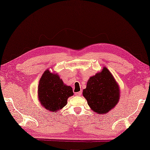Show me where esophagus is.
<instances>
[{
	"mask_svg": "<svg viewBox=\"0 0 150 150\" xmlns=\"http://www.w3.org/2000/svg\"><path fill=\"white\" fill-rule=\"evenodd\" d=\"M75 95L77 96H80L82 95V92H77V93H75Z\"/></svg>",
	"mask_w": 150,
	"mask_h": 150,
	"instance_id": "34e87169",
	"label": "esophagus"
}]
</instances>
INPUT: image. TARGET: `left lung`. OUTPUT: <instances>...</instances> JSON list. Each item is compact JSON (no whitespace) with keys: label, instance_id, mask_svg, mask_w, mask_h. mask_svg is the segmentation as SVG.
Listing matches in <instances>:
<instances>
[{"label":"left lung","instance_id":"8db88e82","mask_svg":"<svg viewBox=\"0 0 150 150\" xmlns=\"http://www.w3.org/2000/svg\"><path fill=\"white\" fill-rule=\"evenodd\" d=\"M120 87L106 67L87 80L83 96L91 109L97 114H106L115 108L120 99Z\"/></svg>","mask_w":150,"mask_h":150}]
</instances>
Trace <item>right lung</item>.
<instances>
[{
	"label": "right lung",
	"mask_w": 150,
	"mask_h": 150,
	"mask_svg": "<svg viewBox=\"0 0 150 150\" xmlns=\"http://www.w3.org/2000/svg\"><path fill=\"white\" fill-rule=\"evenodd\" d=\"M74 95L71 86L64 84L59 75L47 69L42 74L38 86V99L47 111L57 112L67 104Z\"/></svg>",
	"instance_id": "1"
}]
</instances>
